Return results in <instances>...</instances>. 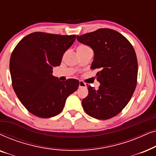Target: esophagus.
Listing matches in <instances>:
<instances>
[{
  "label": "esophagus",
  "instance_id": "obj_1",
  "mask_svg": "<svg viewBox=\"0 0 156 156\" xmlns=\"http://www.w3.org/2000/svg\"><path fill=\"white\" fill-rule=\"evenodd\" d=\"M86 84H85L84 82H80V85H79V87H80V88H83V87H86Z\"/></svg>",
  "mask_w": 156,
  "mask_h": 156
}]
</instances>
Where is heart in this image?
<instances>
[{
	"label": "heart",
	"instance_id": "obj_1",
	"mask_svg": "<svg viewBox=\"0 0 156 156\" xmlns=\"http://www.w3.org/2000/svg\"><path fill=\"white\" fill-rule=\"evenodd\" d=\"M89 47H87V45H84V44H80V45H79L77 47V48H76V51H80V50H84V49H87Z\"/></svg>",
	"mask_w": 156,
	"mask_h": 156
}]
</instances>
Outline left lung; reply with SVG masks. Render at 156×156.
I'll return each instance as SVG.
<instances>
[{"label": "left lung", "instance_id": "8db88e82", "mask_svg": "<svg viewBox=\"0 0 156 156\" xmlns=\"http://www.w3.org/2000/svg\"><path fill=\"white\" fill-rule=\"evenodd\" d=\"M76 39L93 49L91 69H99L97 80L100 86L97 90L88 86V96L82 102L83 108L93 118H113L127 105L137 84L135 50L124 36L108 28L77 35Z\"/></svg>", "mask_w": 156, "mask_h": 156}]
</instances>
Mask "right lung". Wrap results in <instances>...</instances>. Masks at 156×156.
<instances>
[{"mask_svg":"<svg viewBox=\"0 0 156 156\" xmlns=\"http://www.w3.org/2000/svg\"><path fill=\"white\" fill-rule=\"evenodd\" d=\"M75 35H61L35 32L23 37L10 59L12 85L25 108L40 118L59 114L67 98L78 89L80 82L59 81L52 75L53 67L60 65L65 51Z\"/></svg>","mask_w":156,"mask_h":156,"instance_id":"right-lung-1","label":"right lung"}]
</instances>
